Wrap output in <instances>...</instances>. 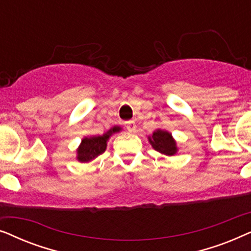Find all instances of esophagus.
<instances>
[{"label": "esophagus", "mask_w": 251, "mask_h": 251, "mask_svg": "<svg viewBox=\"0 0 251 251\" xmlns=\"http://www.w3.org/2000/svg\"><path fill=\"white\" fill-rule=\"evenodd\" d=\"M126 129H128V131H130V132L135 131V130H136V123H135V121L126 122Z\"/></svg>", "instance_id": "esophagus-1"}]
</instances>
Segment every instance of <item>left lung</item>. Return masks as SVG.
Instances as JSON below:
<instances>
[{"label": "left lung", "instance_id": "8db88e82", "mask_svg": "<svg viewBox=\"0 0 251 251\" xmlns=\"http://www.w3.org/2000/svg\"><path fill=\"white\" fill-rule=\"evenodd\" d=\"M152 147L157 152L167 156H174L178 152L177 142L169 131L163 129H156L152 136L147 137Z\"/></svg>", "mask_w": 251, "mask_h": 251}]
</instances>
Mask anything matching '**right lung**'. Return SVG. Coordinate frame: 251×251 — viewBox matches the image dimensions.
<instances>
[{
    "label": "right lung",
    "instance_id": "obj_1",
    "mask_svg": "<svg viewBox=\"0 0 251 251\" xmlns=\"http://www.w3.org/2000/svg\"><path fill=\"white\" fill-rule=\"evenodd\" d=\"M122 130L121 126H114L100 136H88L81 140L76 150V160L81 163H88L95 160L106 151L109 137Z\"/></svg>",
    "mask_w": 251,
    "mask_h": 251
}]
</instances>
